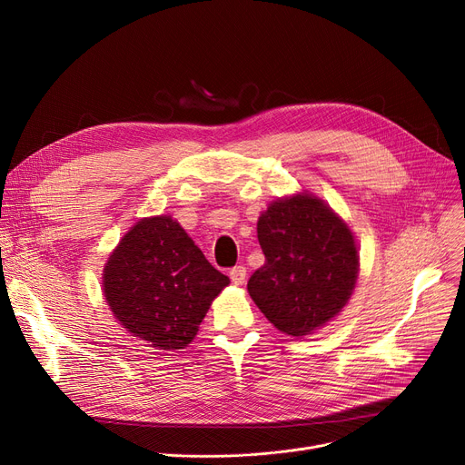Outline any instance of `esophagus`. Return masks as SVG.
<instances>
[{
    "instance_id": "esophagus-1",
    "label": "esophagus",
    "mask_w": 465,
    "mask_h": 465,
    "mask_svg": "<svg viewBox=\"0 0 465 465\" xmlns=\"http://www.w3.org/2000/svg\"><path fill=\"white\" fill-rule=\"evenodd\" d=\"M230 279H232V282H233V284H237V286L245 284L247 270H245V267H242V265H235V267H232V270H230Z\"/></svg>"
}]
</instances>
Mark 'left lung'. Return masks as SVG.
Here are the masks:
<instances>
[{"mask_svg":"<svg viewBox=\"0 0 465 465\" xmlns=\"http://www.w3.org/2000/svg\"><path fill=\"white\" fill-rule=\"evenodd\" d=\"M265 263L249 279V294L277 330L302 337L343 309L358 277L349 226L309 193L279 200L258 218Z\"/></svg>","mask_w":465,"mask_h":465,"instance_id":"1","label":"left lung"}]
</instances>
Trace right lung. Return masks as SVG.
Segmentation results:
<instances>
[{
  "label": "right lung",
  "instance_id": "right-lung-1",
  "mask_svg": "<svg viewBox=\"0 0 465 465\" xmlns=\"http://www.w3.org/2000/svg\"><path fill=\"white\" fill-rule=\"evenodd\" d=\"M230 279L171 216L143 218L111 254L105 300L116 321L156 349H184Z\"/></svg>",
  "mask_w": 465,
  "mask_h": 465
}]
</instances>
